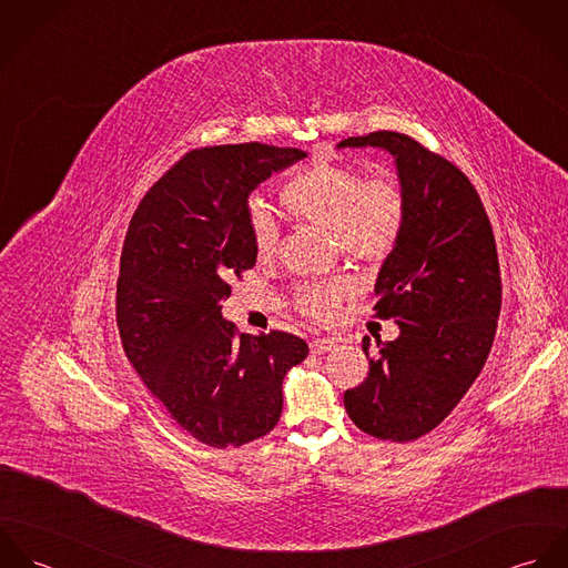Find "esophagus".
<instances>
[{"label": "esophagus", "instance_id": "esophagus-1", "mask_svg": "<svg viewBox=\"0 0 568 568\" xmlns=\"http://www.w3.org/2000/svg\"><path fill=\"white\" fill-rule=\"evenodd\" d=\"M332 347H334V341H332V338H325V336L311 341V352H313V354H325V352H329Z\"/></svg>", "mask_w": 568, "mask_h": 568}]
</instances>
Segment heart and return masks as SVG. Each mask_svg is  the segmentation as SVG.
<instances>
[{
	"label": "heart",
	"mask_w": 568,
	"mask_h": 568,
	"mask_svg": "<svg viewBox=\"0 0 568 568\" xmlns=\"http://www.w3.org/2000/svg\"><path fill=\"white\" fill-rule=\"evenodd\" d=\"M280 201L293 216L329 230L341 251L361 262L387 260L405 232L400 183L389 174L367 179L363 170L347 163L317 162L302 168L282 185ZM248 234L260 260L275 255L280 230L266 207L251 205ZM349 293L347 277L313 280L295 288L293 302L304 315L329 322Z\"/></svg>",
	"instance_id": "heart-1"
}]
</instances>
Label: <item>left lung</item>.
I'll return each instance as SVG.
<instances>
[{
  "mask_svg": "<svg viewBox=\"0 0 568 568\" xmlns=\"http://www.w3.org/2000/svg\"><path fill=\"white\" fill-rule=\"evenodd\" d=\"M387 151L405 192V232L376 280V317L400 336L369 358L367 378L343 396L349 419L372 437L410 442L459 405L491 349L500 271L486 207L455 165L396 131L347 138L336 149Z\"/></svg>",
  "mask_w": 568,
  "mask_h": 568,
  "instance_id": "left-lung-1",
  "label": "left lung"
}]
</instances>
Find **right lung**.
I'll return each mask as SVG.
<instances>
[{"label":"right lung","instance_id":"add662e5","mask_svg":"<svg viewBox=\"0 0 568 568\" xmlns=\"http://www.w3.org/2000/svg\"><path fill=\"white\" fill-rule=\"evenodd\" d=\"M306 153L260 142L190 151L138 205L120 260L118 327L126 358L194 439L243 446L282 415V381L304 338L241 334L221 315L230 282L255 264L248 194Z\"/></svg>","mask_w":568,"mask_h":568}]
</instances>
